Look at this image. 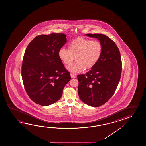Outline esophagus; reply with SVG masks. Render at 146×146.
Here are the masks:
<instances>
[{
  "mask_svg": "<svg viewBox=\"0 0 146 146\" xmlns=\"http://www.w3.org/2000/svg\"><path fill=\"white\" fill-rule=\"evenodd\" d=\"M71 77L72 78H74L76 77V75L74 74L71 73Z\"/></svg>",
  "mask_w": 146,
  "mask_h": 146,
  "instance_id": "1",
  "label": "esophagus"
}]
</instances>
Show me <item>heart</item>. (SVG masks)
<instances>
[{"label": "heart", "instance_id": "1", "mask_svg": "<svg viewBox=\"0 0 146 146\" xmlns=\"http://www.w3.org/2000/svg\"><path fill=\"white\" fill-rule=\"evenodd\" d=\"M103 47L98 41L80 37L72 41L68 50L61 48L58 52V57L66 66L74 60L75 62L67 67V70L74 73L82 72L84 69L90 70L96 65L102 55Z\"/></svg>", "mask_w": 146, "mask_h": 146}]
</instances>
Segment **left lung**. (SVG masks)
Returning a JSON list of instances; mask_svg holds the SVG:
<instances>
[{"mask_svg":"<svg viewBox=\"0 0 146 146\" xmlns=\"http://www.w3.org/2000/svg\"><path fill=\"white\" fill-rule=\"evenodd\" d=\"M98 38L103 47L99 61L85 74L77 75L78 93L84 103L92 107L104 104L115 93L121 77L122 62L115 43L103 34L88 33Z\"/></svg>","mask_w":146,"mask_h":146,"instance_id":"obj_1","label":"left lung"}]
</instances>
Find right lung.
I'll return each instance as SVG.
<instances>
[{
  "instance_id": "add662e5",
  "label": "right lung",
  "mask_w": 146,
  "mask_h": 146,
  "mask_svg": "<svg viewBox=\"0 0 146 146\" xmlns=\"http://www.w3.org/2000/svg\"><path fill=\"white\" fill-rule=\"evenodd\" d=\"M66 36L63 33L40 35L26 49L22 77L27 94L36 104L48 106L58 101L71 80L58 55L66 43Z\"/></svg>"
}]
</instances>
